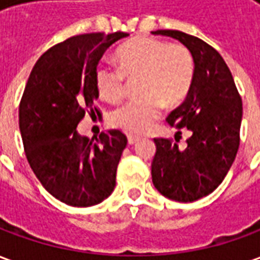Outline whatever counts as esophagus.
Wrapping results in <instances>:
<instances>
[{"label":"esophagus","instance_id":"34e87169","mask_svg":"<svg viewBox=\"0 0 260 260\" xmlns=\"http://www.w3.org/2000/svg\"><path fill=\"white\" fill-rule=\"evenodd\" d=\"M126 136H128V143H129V145H134V143H136V142L141 139V136L134 135V134H128Z\"/></svg>","mask_w":260,"mask_h":260}]
</instances>
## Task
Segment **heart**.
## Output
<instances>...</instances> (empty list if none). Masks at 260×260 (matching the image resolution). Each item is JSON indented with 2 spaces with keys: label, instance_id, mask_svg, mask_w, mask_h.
I'll list each match as a JSON object with an SVG mask.
<instances>
[{
  "label": "heart",
  "instance_id": "heart-1",
  "mask_svg": "<svg viewBox=\"0 0 260 260\" xmlns=\"http://www.w3.org/2000/svg\"><path fill=\"white\" fill-rule=\"evenodd\" d=\"M117 69L99 65L94 82L99 96L118 103L125 93V81L136 80L138 96L114 110L110 122L128 132H143L158 118L161 108L178 106L191 89L195 59L184 44H171L149 36L131 39L115 51Z\"/></svg>",
  "mask_w": 260,
  "mask_h": 260
}]
</instances>
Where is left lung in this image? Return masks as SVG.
Segmentation results:
<instances>
[{
	"label": "left lung",
	"instance_id": "obj_1",
	"mask_svg": "<svg viewBox=\"0 0 260 260\" xmlns=\"http://www.w3.org/2000/svg\"><path fill=\"white\" fill-rule=\"evenodd\" d=\"M191 50L195 75L188 96L167 117L181 135L191 132L184 147L178 138H154L152 180L161 195L193 202L212 193L229 173L240 147L242 100L223 57L206 42L180 30H156Z\"/></svg>",
	"mask_w": 260,
	"mask_h": 260
}]
</instances>
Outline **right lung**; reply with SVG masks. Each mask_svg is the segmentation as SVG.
<instances>
[{"label": "right lung", "instance_id": "add662e5", "mask_svg": "<svg viewBox=\"0 0 260 260\" xmlns=\"http://www.w3.org/2000/svg\"><path fill=\"white\" fill-rule=\"evenodd\" d=\"M124 31L78 35L48 48L31 69L19 104L25 154L42 185L69 206L99 205L111 195L126 136L103 132L96 142L76 126L86 113L100 117L94 74Z\"/></svg>", "mask_w": 260, "mask_h": 260}]
</instances>
